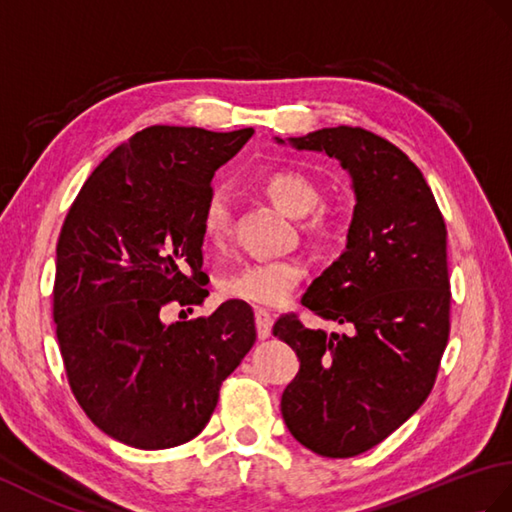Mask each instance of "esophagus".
Here are the masks:
<instances>
[{
	"mask_svg": "<svg viewBox=\"0 0 512 512\" xmlns=\"http://www.w3.org/2000/svg\"><path fill=\"white\" fill-rule=\"evenodd\" d=\"M255 325H257V336L259 340H266L272 331V316L266 310L255 312Z\"/></svg>",
	"mask_w": 512,
	"mask_h": 512,
	"instance_id": "34e87169",
	"label": "esophagus"
}]
</instances>
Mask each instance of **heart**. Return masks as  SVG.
I'll return each instance as SVG.
<instances>
[{"instance_id":"b5f03b06","label":"heart","mask_w":512,"mask_h":512,"mask_svg":"<svg viewBox=\"0 0 512 512\" xmlns=\"http://www.w3.org/2000/svg\"><path fill=\"white\" fill-rule=\"evenodd\" d=\"M266 194L288 216L301 218L320 202V192L312 178L296 170L272 172L264 181ZM312 211V210H311ZM313 212V211H312ZM310 213V212H309ZM311 214V213H310ZM233 220V202L224 187H213L202 202L200 231L209 248H222L227 242ZM334 213L315 209L303 222L305 233L318 242H329L338 233ZM305 264L296 257H270L246 261L240 268L224 272L218 290L229 301H242L257 307H277L288 301L305 279Z\"/></svg>"}]
</instances>
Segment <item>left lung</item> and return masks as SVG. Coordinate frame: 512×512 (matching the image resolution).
<instances>
[{
  "label": "left lung",
  "instance_id": "left-lung-1",
  "mask_svg": "<svg viewBox=\"0 0 512 512\" xmlns=\"http://www.w3.org/2000/svg\"><path fill=\"white\" fill-rule=\"evenodd\" d=\"M292 144L340 159L358 202L347 251L301 299L351 334L279 316L272 334L301 360L281 414L314 454L351 458L406 423L434 388L449 340L447 229L421 170L388 139L336 126Z\"/></svg>",
  "mask_w": 512,
  "mask_h": 512
}]
</instances>
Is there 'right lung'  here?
Segmentation results:
<instances>
[{"label":"right lung","instance_id":"add662e5","mask_svg":"<svg viewBox=\"0 0 512 512\" xmlns=\"http://www.w3.org/2000/svg\"><path fill=\"white\" fill-rule=\"evenodd\" d=\"M251 135L148 126L93 170L67 211L56 244L58 347L80 408L124 445L170 449L196 438L257 340L242 301L161 320L165 307L192 312L207 299L202 202L213 172Z\"/></svg>","mask_w":512,"mask_h":512}]
</instances>
